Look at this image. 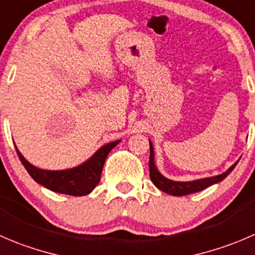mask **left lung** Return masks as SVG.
<instances>
[{"instance_id":"obj_1","label":"left lung","mask_w":255,"mask_h":255,"mask_svg":"<svg viewBox=\"0 0 255 255\" xmlns=\"http://www.w3.org/2000/svg\"><path fill=\"white\" fill-rule=\"evenodd\" d=\"M149 147H150V155H149V175L150 180L153 182V184L160 189L164 193L170 194V196L174 197H182L187 196V194L197 193V192H201V190L206 189V188L211 187V185L217 184V183L222 182L226 177H228L229 173L236 168L237 163L239 160H237L233 165L228 168L226 172H223L222 174L213 175V177H206V178H199V179L194 180H185V182H179V180H172L169 178L164 177L162 173L158 170L157 165L154 162V148H153L152 140L149 139Z\"/></svg>"}]
</instances>
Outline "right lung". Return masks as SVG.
I'll list each match as a JSON object with an SVG mask.
<instances>
[{
	"label": "right lung",
	"mask_w": 255,
	"mask_h": 255,
	"mask_svg": "<svg viewBox=\"0 0 255 255\" xmlns=\"http://www.w3.org/2000/svg\"><path fill=\"white\" fill-rule=\"evenodd\" d=\"M121 142V139L113 140L98 148L87 160L76 167L67 168V169H42L31 164L26 158L22 155L18 148L16 147L17 154L21 159L22 164L26 168L32 178L46 187L47 189L56 192V193L68 194V196L82 197L87 196L100 183L101 173L105 165L106 158L110 154L111 150Z\"/></svg>",
	"instance_id": "add662e5"
}]
</instances>
